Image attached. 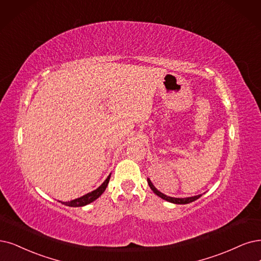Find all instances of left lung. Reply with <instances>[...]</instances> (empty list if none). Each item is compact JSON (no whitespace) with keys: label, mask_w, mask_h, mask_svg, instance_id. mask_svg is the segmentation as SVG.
I'll use <instances>...</instances> for the list:
<instances>
[{"label":"left lung","mask_w":261,"mask_h":261,"mask_svg":"<svg viewBox=\"0 0 261 261\" xmlns=\"http://www.w3.org/2000/svg\"><path fill=\"white\" fill-rule=\"evenodd\" d=\"M147 180H148L149 187L151 188V190H152L153 192H155V194H156L158 197L162 198L163 200H167V201H169V202H172V203H175V204H187V203H190V202H194L195 200L199 199V198L202 196V195H199V196L189 197V198H172V197H168V196H166V195H163L162 192H160L159 190H157L156 187L151 184V181L149 180V178H148Z\"/></svg>","instance_id":"8db88e82"}]
</instances>
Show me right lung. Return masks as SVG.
Listing matches in <instances>:
<instances>
[{"mask_svg":"<svg viewBox=\"0 0 261 261\" xmlns=\"http://www.w3.org/2000/svg\"><path fill=\"white\" fill-rule=\"evenodd\" d=\"M110 177H111V175H109V177L104 180V182L99 188H96L95 190L89 192V194H87V195H85V196H83V197H81L79 199L72 200L70 202H61V203L64 204V205H67V206H72V207L84 206V205H87V204L91 203V202H93L95 199H98L103 194L105 188L108 187V184H109V181H110Z\"/></svg>","mask_w":261,"mask_h":261,"instance_id":"obj_1","label":"right lung"}]
</instances>
